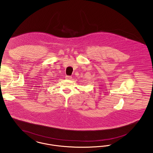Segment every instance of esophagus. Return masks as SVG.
<instances>
[{
  "instance_id": "obj_1",
  "label": "esophagus",
  "mask_w": 153,
  "mask_h": 153,
  "mask_svg": "<svg viewBox=\"0 0 153 153\" xmlns=\"http://www.w3.org/2000/svg\"><path fill=\"white\" fill-rule=\"evenodd\" d=\"M65 78H66V79H72V76H66L65 77Z\"/></svg>"
}]
</instances>
